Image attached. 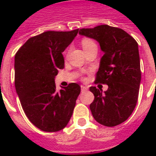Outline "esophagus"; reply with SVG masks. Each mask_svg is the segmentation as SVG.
I'll return each instance as SVG.
<instances>
[{"instance_id": "1", "label": "esophagus", "mask_w": 156, "mask_h": 156, "mask_svg": "<svg viewBox=\"0 0 156 156\" xmlns=\"http://www.w3.org/2000/svg\"><path fill=\"white\" fill-rule=\"evenodd\" d=\"M88 89V88L87 87V86H83V85H82V86H81V91L82 92L87 91Z\"/></svg>"}]
</instances>
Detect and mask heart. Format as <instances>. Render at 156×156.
<instances>
[{
  "mask_svg": "<svg viewBox=\"0 0 156 156\" xmlns=\"http://www.w3.org/2000/svg\"><path fill=\"white\" fill-rule=\"evenodd\" d=\"M82 46H83V50H85V49L90 48L92 46H96V44L94 43V41L91 40V39L83 38L82 40Z\"/></svg>",
  "mask_w": 156,
  "mask_h": 156,
  "instance_id": "1",
  "label": "heart"
}]
</instances>
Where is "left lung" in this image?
Segmentation results:
<instances>
[{"mask_svg": "<svg viewBox=\"0 0 156 156\" xmlns=\"http://www.w3.org/2000/svg\"><path fill=\"white\" fill-rule=\"evenodd\" d=\"M80 35L95 39L105 54L100 60L95 83L108 88L90 87L94 99L89 108L94 119L107 127L120 124L136 106L141 80L137 41L124 30L108 25L82 28Z\"/></svg>", "mask_w": 156, "mask_h": 156, "instance_id": "8db88e82", "label": "left lung"}]
</instances>
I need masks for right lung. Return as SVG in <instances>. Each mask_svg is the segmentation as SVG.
Listing matches in <instances>:
<instances>
[{
  "label": "right lung",
  "mask_w": 156,
  "mask_h": 156,
  "mask_svg": "<svg viewBox=\"0 0 156 156\" xmlns=\"http://www.w3.org/2000/svg\"><path fill=\"white\" fill-rule=\"evenodd\" d=\"M78 32H45L29 38L16 53L15 87L21 105L29 120L45 132L67 126L81 91L76 83L58 91L54 82L64 68L62 52Z\"/></svg>",
  "instance_id": "add662e5"
}]
</instances>
